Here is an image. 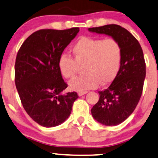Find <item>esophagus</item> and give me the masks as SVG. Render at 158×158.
<instances>
[{"mask_svg":"<svg viewBox=\"0 0 158 158\" xmlns=\"http://www.w3.org/2000/svg\"><path fill=\"white\" fill-rule=\"evenodd\" d=\"M87 91L79 92V93H78V95H79V96H82V95H85V94H87Z\"/></svg>","mask_w":158,"mask_h":158,"instance_id":"obj_1","label":"esophagus"}]
</instances>
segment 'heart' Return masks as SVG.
Here are the masks:
<instances>
[{
    "label": "heart",
    "instance_id": "obj_1",
    "mask_svg": "<svg viewBox=\"0 0 158 158\" xmlns=\"http://www.w3.org/2000/svg\"><path fill=\"white\" fill-rule=\"evenodd\" d=\"M73 58L61 56L58 62L59 71L66 79H72L82 66L85 75L69 82L72 90L84 92L96 88L101 84L106 86L114 80L120 69L123 50L114 39L80 37L71 49Z\"/></svg>",
    "mask_w": 158,
    "mask_h": 158
}]
</instances>
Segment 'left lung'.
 <instances>
[{
  "instance_id": "obj_1",
  "label": "left lung",
  "mask_w": 158,
  "mask_h": 158,
  "mask_svg": "<svg viewBox=\"0 0 158 158\" xmlns=\"http://www.w3.org/2000/svg\"><path fill=\"white\" fill-rule=\"evenodd\" d=\"M89 32L111 36L123 50L120 69L111 85L99 91V101L91 109L93 118L102 125L114 126L123 123L133 112L143 90L146 64L142 49L128 31L118 25L88 28Z\"/></svg>"
}]
</instances>
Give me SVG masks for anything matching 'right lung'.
<instances>
[{"mask_svg": "<svg viewBox=\"0 0 158 158\" xmlns=\"http://www.w3.org/2000/svg\"><path fill=\"white\" fill-rule=\"evenodd\" d=\"M79 31V27L40 30L24 41L17 52L18 94L27 114L43 127H55L66 120L79 98L76 92L62 93L68 85L58 68L62 53Z\"/></svg>", "mask_w": 158, "mask_h": 158, "instance_id": "obj_1", "label": "right lung"}]
</instances>
